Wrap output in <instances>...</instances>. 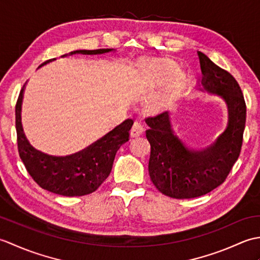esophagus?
I'll use <instances>...</instances> for the list:
<instances>
[{
	"label": "esophagus",
	"mask_w": 260,
	"mask_h": 260,
	"mask_svg": "<svg viewBox=\"0 0 260 260\" xmlns=\"http://www.w3.org/2000/svg\"><path fill=\"white\" fill-rule=\"evenodd\" d=\"M143 133H144V125H143L140 120H135L133 126H132L131 135L133 137H137L141 136Z\"/></svg>",
	"instance_id": "34e87169"
}]
</instances>
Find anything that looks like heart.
<instances>
[{
	"label": "heart",
	"instance_id": "heart-1",
	"mask_svg": "<svg viewBox=\"0 0 260 260\" xmlns=\"http://www.w3.org/2000/svg\"><path fill=\"white\" fill-rule=\"evenodd\" d=\"M146 68H151V69H157V70H171L174 68L173 63L171 62H159V61H148L145 63ZM178 77H181L179 74Z\"/></svg>",
	"mask_w": 260,
	"mask_h": 260
}]
</instances>
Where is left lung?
Returning <instances> with one entry per match:
<instances>
[{"label": "left lung", "mask_w": 260, "mask_h": 260, "mask_svg": "<svg viewBox=\"0 0 260 260\" xmlns=\"http://www.w3.org/2000/svg\"><path fill=\"white\" fill-rule=\"evenodd\" d=\"M203 89L224 99L228 126L212 145L201 151L187 147L172 129L168 112L146 118L151 144L148 173L156 189L174 199L207 194L222 184L239 157L246 124V103L238 82L199 51ZM202 90V89H201Z\"/></svg>", "instance_id": "8db88e82"}]
</instances>
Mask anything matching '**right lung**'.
<instances>
[{"instance_id":"right-lung-1","label":"right lung","mask_w":260,"mask_h":260,"mask_svg":"<svg viewBox=\"0 0 260 260\" xmlns=\"http://www.w3.org/2000/svg\"><path fill=\"white\" fill-rule=\"evenodd\" d=\"M113 49L97 50H76L61 57L73 54H103ZM54 59L47 60L39 66L42 67ZM25 84L22 87L15 105V128L18 136L20 157L27 172L42 189L64 197H81L96 191L108 178L112 171L116 152L129 140V129L133 119H126L116 126L102 139L85 150L69 156H51L36 150L24 135L21 123V106Z\"/></svg>"}]
</instances>
